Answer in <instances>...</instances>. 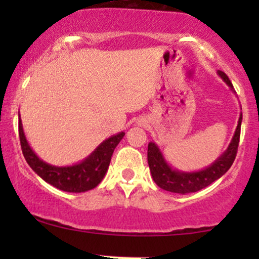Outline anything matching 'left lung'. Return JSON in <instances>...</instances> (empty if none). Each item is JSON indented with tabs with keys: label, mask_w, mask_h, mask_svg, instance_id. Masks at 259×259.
Returning <instances> with one entry per match:
<instances>
[{
	"label": "left lung",
	"mask_w": 259,
	"mask_h": 259,
	"mask_svg": "<svg viewBox=\"0 0 259 259\" xmlns=\"http://www.w3.org/2000/svg\"><path fill=\"white\" fill-rule=\"evenodd\" d=\"M218 75L227 82L230 90L235 92L234 86L229 80L227 74L218 70ZM241 121L242 114H240L236 130H235L233 139H231L227 150L212 164L197 171H181L174 169L171 165L168 164L163 153L160 152L159 147L154 142H150L147 148V160L154 183L165 191L181 195L200 191V190L214 183L215 180H218L219 178H222L227 173L234 163L237 147H239Z\"/></svg>",
	"instance_id": "obj_1"
}]
</instances>
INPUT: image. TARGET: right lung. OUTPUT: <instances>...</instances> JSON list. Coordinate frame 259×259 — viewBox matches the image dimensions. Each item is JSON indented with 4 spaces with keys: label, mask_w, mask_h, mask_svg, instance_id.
<instances>
[{
    "label": "right lung",
    "mask_w": 259,
    "mask_h": 259,
    "mask_svg": "<svg viewBox=\"0 0 259 259\" xmlns=\"http://www.w3.org/2000/svg\"><path fill=\"white\" fill-rule=\"evenodd\" d=\"M124 135L125 133L121 132L106 139L95 148L90 156L76 164L57 167L44 162L32 151L26 141L19 114V139L25 160L41 179L65 192H85L99 185L108 170L114 148L118 146Z\"/></svg>",
    "instance_id": "add662e5"
}]
</instances>
